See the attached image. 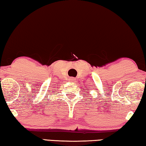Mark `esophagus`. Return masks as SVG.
I'll return each mask as SVG.
<instances>
[{
  "instance_id": "obj_1",
  "label": "esophagus",
  "mask_w": 146,
  "mask_h": 146,
  "mask_svg": "<svg viewBox=\"0 0 146 146\" xmlns=\"http://www.w3.org/2000/svg\"><path fill=\"white\" fill-rule=\"evenodd\" d=\"M70 80L71 82H73V81H74L75 78H70Z\"/></svg>"
}]
</instances>
